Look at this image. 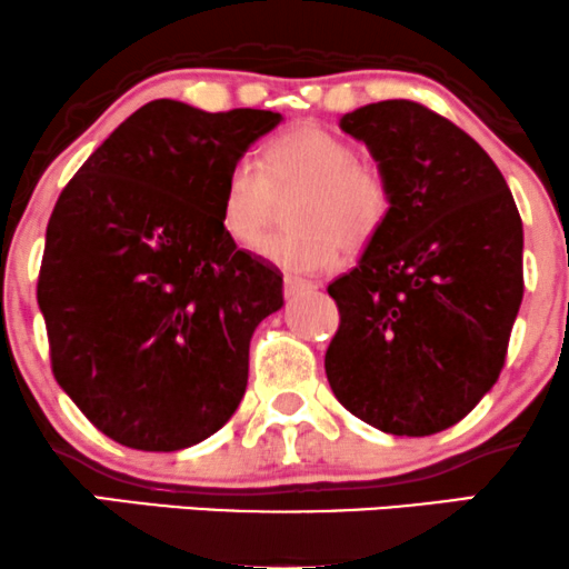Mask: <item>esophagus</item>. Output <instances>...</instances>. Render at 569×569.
<instances>
[{
  "instance_id": "esophagus-1",
  "label": "esophagus",
  "mask_w": 569,
  "mask_h": 569,
  "mask_svg": "<svg viewBox=\"0 0 569 569\" xmlns=\"http://www.w3.org/2000/svg\"><path fill=\"white\" fill-rule=\"evenodd\" d=\"M283 289H286V297H297V293H305V291L316 289V283H312V280H305V278L286 276L283 278Z\"/></svg>"
}]
</instances>
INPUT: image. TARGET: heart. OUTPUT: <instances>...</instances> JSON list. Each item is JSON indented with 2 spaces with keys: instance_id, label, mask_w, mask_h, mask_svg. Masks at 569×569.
Here are the masks:
<instances>
[{
  "instance_id": "obj_1",
  "label": "heart",
  "mask_w": 569,
  "mask_h": 569,
  "mask_svg": "<svg viewBox=\"0 0 569 569\" xmlns=\"http://www.w3.org/2000/svg\"><path fill=\"white\" fill-rule=\"evenodd\" d=\"M305 192L293 206L299 230L278 232L259 253L286 270L326 272L345 248L361 251L380 234L393 208V184L380 162L321 126H299L267 147L264 162L243 154L221 192V227L238 246L253 248L276 219L278 198Z\"/></svg>"
}]
</instances>
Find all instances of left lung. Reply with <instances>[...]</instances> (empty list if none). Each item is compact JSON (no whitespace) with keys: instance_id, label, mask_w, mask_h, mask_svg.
Masks as SVG:
<instances>
[{"instance_id":"1","label":"left lung","mask_w":569,"mask_h":569,"mask_svg":"<svg viewBox=\"0 0 569 569\" xmlns=\"http://www.w3.org/2000/svg\"><path fill=\"white\" fill-rule=\"evenodd\" d=\"M393 184L361 262L329 283L326 377L350 415L393 436L452 428L498 382L525 297L519 208L492 158L407 98L342 117Z\"/></svg>"}]
</instances>
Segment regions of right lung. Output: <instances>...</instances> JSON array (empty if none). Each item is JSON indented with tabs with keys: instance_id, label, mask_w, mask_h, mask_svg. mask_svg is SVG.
<instances>
[{
	"instance_id": "add662e5",
	"label": "right lung",
	"mask_w": 569,
	"mask_h": 569,
	"mask_svg": "<svg viewBox=\"0 0 569 569\" xmlns=\"http://www.w3.org/2000/svg\"><path fill=\"white\" fill-rule=\"evenodd\" d=\"M278 122L264 109L149 101L50 213L37 280L50 369L122 447H192L246 393L251 337L283 305V276L224 232L221 192L232 162Z\"/></svg>"
}]
</instances>
